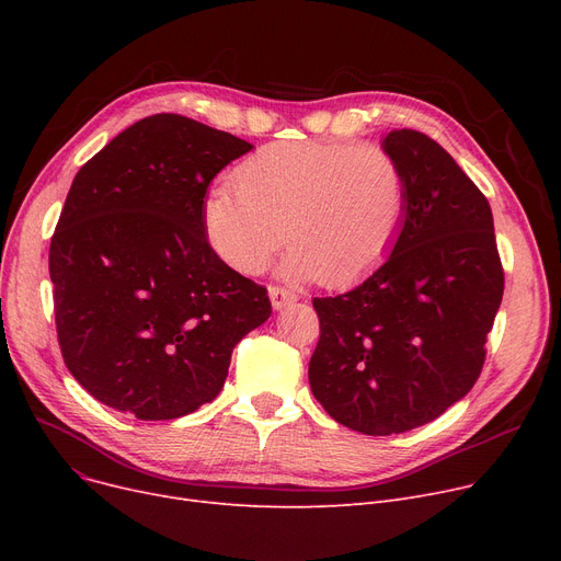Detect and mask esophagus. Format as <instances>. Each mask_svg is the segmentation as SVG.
Segmentation results:
<instances>
[{"instance_id": "obj_1", "label": "esophagus", "mask_w": 561, "mask_h": 561, "mask_svg": "<svg viewBox=\"0 0 561 561\" xmlns=\"http://www.w3.org/2000/svg\"><path fill=\"white\" fill-rule=\"evenodd\" d=\"M268 296H271V302H273V307H275L277 311L284 309V307H288V305H293V302H298L296 293H290V290H286V288H282V286H271V288H268Z\"/></svg>"}]
</instances>
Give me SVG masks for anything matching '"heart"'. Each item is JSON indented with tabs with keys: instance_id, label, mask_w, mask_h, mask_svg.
<instances>
[{
	"instance_id": "1",
	"label": "heart",
	"mask_w": 561,
	"mask_h": 561,
	"mask_svg": "<svg viewBox=\"0 0 561 561\" xmlns=\"http://www.w3.org/2000/svg\"><path fill=\"white\" fill-rule=\"evenodd\" d=\"M202 204L211 250L241 275H259L282 248V275L345 286L385 261L407 211V176L381 145L277 140L263 145Z\"/></svg>"
}]
</instances>
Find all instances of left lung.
<instances>
[{"label": "left lung", "mask_w": 561, "mask_h": 561, "mask_svg": "<svg viewBox=\"0 0 561 561\" xmlns=\"http://www.w3.org/2000/svg\"><path fill=\"white\" fill-rule=\"evenodd\" d=\"M381 145L407 176L402 229L364 284L313 298L309 362L316 400L370 436L425 425L473 389L505 290L484 193L423 131L393 129Z\"/></svg>", "instance_id": "8db88e82"}]
</instances>
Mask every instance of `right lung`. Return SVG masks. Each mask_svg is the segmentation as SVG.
Returning <instances> with one entry per match:
<instances>
[{
	"label": "right lung",
	"mask_w": 561,
	"mask_h": 561,
	"mask_svg": "<svg viewBox=\"0 0 561 561\" xmlns=\"http://www.w3.org/2000/svg\"><path fill=\"white\" fill-rule=\"evenodd\" d=\"M248 140L176 113L117 134L77 172L49 245L56 336L79 385L140 421L211 402L265 286L211 250L202 204Z\"/></svg>",
	"instance_id": "add662e5"
}]
</instances>
